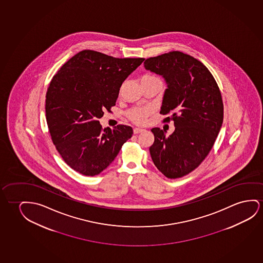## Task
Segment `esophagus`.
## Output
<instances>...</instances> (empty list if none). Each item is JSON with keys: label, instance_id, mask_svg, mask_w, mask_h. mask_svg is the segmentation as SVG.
I'll use <instances>...</instances> for the list:
<instances>
[{"label": "esophagus", "instance_id": "34e87169", "mask_svg": "<svg viewBox=\"0 0 263 263\" xmlns=\"http://www.w3.org/2000/svg\"><path fill=\"white\" fill-rule=\"evenodd\" d=\"M145 129H141V128H134V134H140V133H142V132H144Z\"/></svg>", "mask_w": 263, "mask_h": 263}]
</instances>
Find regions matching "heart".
Listing matches in <instances>:
<instances>
[{"mask_svg": "<svg viewBox=\"0 0 263 263\" xmlns=\"http://www.w3.org/2000/svg\"><path fill=\"white\" fill-rule=\"evenodd\" d=\"M141 79H149V80L152 79H152H159V78H156L155 76H152V74H145ZM152 111V108L149 107L134 109L129 112V118L137 124H143L147 122L148 115H151Z\"/></svg>", "mask_w": 263, "mask_h": 263, "instance_id": "heart-1", "label": "heart"}]
</instances>
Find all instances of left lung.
<instances>
[{"label": "left lung", "mask_w": 263, "mask_h": 263, "mask_svg": "<svg viewBox=\"0 0 263 263\" xmlns=\"http://www.w3.org/2000/svg\"><path fill=\"white\" fill-rule=\"evenodd\" d=\"M147 70L162 76L167 88L160 114H171L173 134L153 128L149 147L153 163L164 176L178 178L199 166L214 146L222 127L223 104L217 83L199 60L180 51H171L145 60Z\"/></svg>", "instance_id": "left-lung-1"}]
</instances>
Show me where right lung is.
<instances>
[{
  "label": "right lung",
  "mask_w": 263,
  "mask_h": 263,
  "mask_svg": "<svg viewBox=\"0 0 263 263\" xmlns=\"http://www.w3.org/2000/svg\"><path fill=\"white\" fill-rule=\"evenodd\" d=\"M143 61L86 49L52 78L45 105L49 134L64 161L78 173L100 174L133 136L132 127L103 129L98 119L115 106L122 83Z\"/></svg>",
  "instance_id": "right-lung-1"
}]
</instances>
